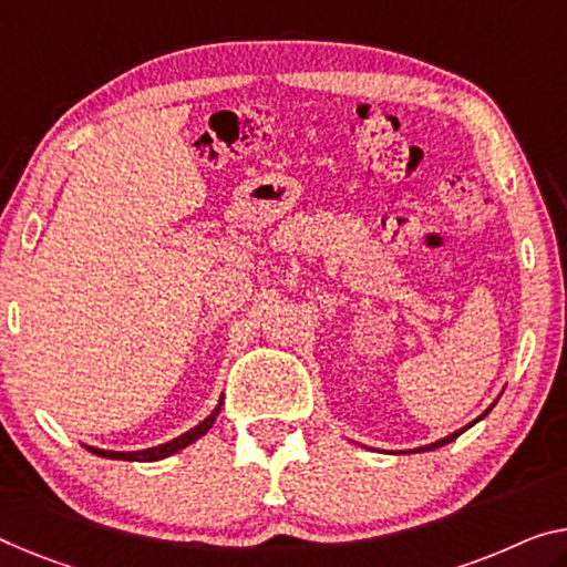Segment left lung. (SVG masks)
Instances as JSON below:
<instances>
[{
	"label": "left lung",
	"mask_w": 567,
	"mask_h": 567,
	"mask_svg": "<svg viewBox=\"0 0 567 567\" xmlns=\"http://www.w3.org/2000/svg\"><path fill=\"white\" fill-rule=\"evenodd\" d=\"M489 411H492V408H489ZM489 411H486V413H489ZM484 413V415H486ZM482 415V417H484ZM476 423V421H474ZM466 429H461V431H456V433H451V435H446V439H441V441H435V443H431V446H423V449H417V451H431V449H441V446H446V443H451V441H454V439H458V435L461 433H464Z\"/></svg>",
	"instance_id": "1"
}]
</instances>
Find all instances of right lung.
Segmentation results:
<instances>
[{"label":"right lung","mask_w":567,"mask_h":567,"mask_svg":"<svg viewBox=\"0 0 567 567\" xmlns=\"http://www.w3.org/2000/svg\"><path fill=\"white\" fill-rule=\"evenodd\" d=\"M220 405L223 403H217V408L215 411L205 417L203 423L199 425H195L193 431H187V433H182L179 439H174V441H169V443H162V446H154V449H146V451H128V454H124V451H103V449H93V446H85L91 451V454H95V456H103V458H121V461H159V458H164V456H172V454H177L179 449H185V446H189V443H195L199 435H205L207 431L213 429V423H215V417H217V413H220Z\"/></svg>","instance_id":"obj_1"}]
</instances>
